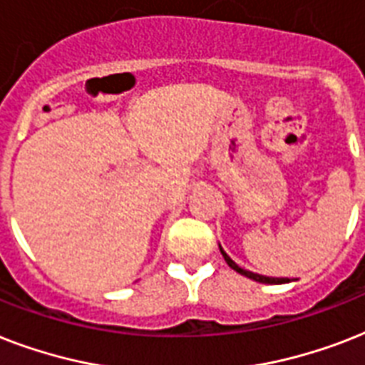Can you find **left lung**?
Instances as JSON below:
<instances>
[{"label":"left lung","mask_w":365,"mask_h":365,"mask_svg":"<svg viewBox=\"0 0 365 365\" xmlns=\"http://www.w3.org/2000/svg\"><path fill=\"white\" fill-rule=\"evenodd\" d=\"M220 252H222L223 259L227 261V265L231 267V269H233V271H237V272H239V274H242V277H246V278H252V280H255V282H261V284H286V282H289L288 278H272V277H263V274H257V272L246 271V269H242V267L237 265V263H235V261L231 259V257H229V255L225 254V252H223L222 246H220Z\"/></svg>","instance_id":"obj_1"}]
</instances>
